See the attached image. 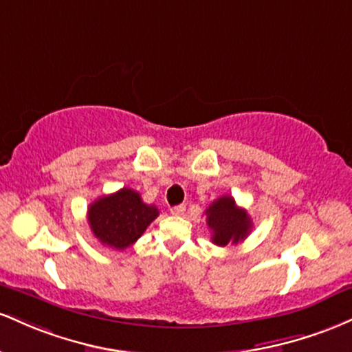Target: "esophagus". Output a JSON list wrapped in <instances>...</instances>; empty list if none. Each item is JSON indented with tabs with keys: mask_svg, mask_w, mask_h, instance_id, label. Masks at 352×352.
Instances as JSON below:
<instances>
[{
	"mask_svg": "<svg viewBox=\"0 0 352 352\" xmlns=\"http://www.w3.org/2000/svg\"><path fill=\"white\" fill-rule=\"evenodd\" d=\"M169 211H171L173 216H183L184 211H186V206H184V204H177V206L171 208Z\"/></svg>",
	"mask_w": 352,
	"mask_h": 352,
	"instance_id": "obj_1",
	"label": "esophagus"
}]
</instances>
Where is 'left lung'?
I'll return each instance as SVG.
<instances>
[{
	"mask_svg": "<svg viewBox=\"0 0 352 352\" xmlns=\"http://www.w3.org/2000/svg\"><path fill=\"white\" fill-rule=\"evenodd\" d=\"M206 224L211 229V241L218 246L238 244L250 234L252 221L246 209L238 208L234 197L221 196L204 211Z\"/></svg>",
	"mask_w": 352,
	"mask_h": 352,
	"instance_id": "left-lung-1",
	"label": "left lung"
}]
</instances>
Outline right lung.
Instances as JSON below:
<instances>
[{"label": "right lung", "instance_id": "right-lung-1", "mask_svg": "<svg viewBox=\"0 0 352 352\" xmlns=\"http://www.w3.org/2000/svg\"><path fill=\"white\" fill-rule=\"evenodd\" d=\"M157 216V208L143 203L140 192L129 188L98 197L88 208V223L94 238L118 251L136 243Z\"/></svg>", "mask_w": 352, "mask_h": 352}]
</instances>
